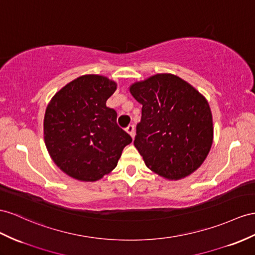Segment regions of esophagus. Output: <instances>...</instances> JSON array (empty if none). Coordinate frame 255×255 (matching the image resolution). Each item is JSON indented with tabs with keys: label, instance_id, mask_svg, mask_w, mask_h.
I'll use <instances>...</instances> for the list:
<instances>
[{
	"label": "esophagus",
	"instance_id": "1",
	"mask_svg": "<svg viewBox=\"0 0 255 255\" xmlns=\"http://www.w3.org/2000/svg\"><path fill=\"white\" fill-rule=\"evenodd\" d=\"M126 131L133 138V136H134V126H133V125H129V126L126 128Z\"/></svg>",
	"mask_w": 255,
	"mask_h": 255
}]
</instances>
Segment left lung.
<instances>
[{"label":"left lung","mask_w":255,"mask_h":255,"mask_svg":"<svg viewBox=\"0 0 255 255\" xmlns=\"http://www.w3.org/2000/svg\"><path fill=\"white\" fill-rule=\"evenodd\" d=\"M142 104L133 144L147 168L169 180L194 172L206 159L213 139L208 101L172 74H156L130 87Z\"/></svg>","instance_id":"left-lung-1"}]
</instances>
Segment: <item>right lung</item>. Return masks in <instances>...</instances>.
<instances>
[{"label": "right lung", "mask_w": 255, "mask_h": 255, "mask_svg": "<svg viewBox=\"0 0 255 255\" xmlns=\"http://www.w3.org/2000/svg\"><path fill=\"white\" fill-rule=\"evenodd\" d=\"M116 84L101 75H83L58 91L44 117V139L50 157L63 172L97 181L116 167L132 139L107 107Z\"/></svg>", "instance_id": "right-lung-1"}]
</instances>
